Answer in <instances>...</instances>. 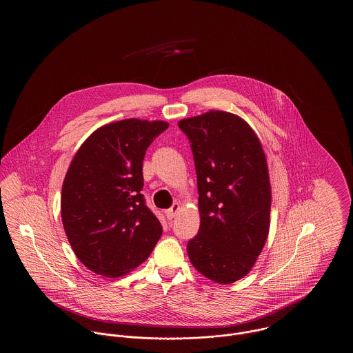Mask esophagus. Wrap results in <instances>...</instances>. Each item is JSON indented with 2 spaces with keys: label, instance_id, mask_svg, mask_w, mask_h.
Masks as SVG:
<instances>
[{
  "label": "esophagus",
  "instance_id": "obj_1",
  "mask_svg": "<svg viewBox=\"0 0 353 353\" xmlns=\"http://www.w3.org/2000/svg\"><path fill=\"white\" fill-rule=\"evenodd\" d=\"M180 203L179 202H174L173 205H172V208L168 209V210H165V216H167V219H173L176 216H177V213L180 212Z\"/></svg>",
  "mask_w": 353,
  "mask_h": 353
}]
</instances>
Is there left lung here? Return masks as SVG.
Masks as SVG:
<instances>
[{
	"label": "left lung",
	"mask_w": 353,
	"mask_h": 353,
	"mask_svg": "<svg viewBox=\"0 0 353 353\" xmlns=\"http://www.w3.org/2000/svg\"><path fill=\"white\" fill-rule=\"evenodd\" d=\"M179 127L190 141L200 194L189 259L208 279L234 283L249 274L269 235L266 154L252 127L230 112L210 110Z\"/></svg>",
	"instance_id": "obj_1"
}]
</instances>
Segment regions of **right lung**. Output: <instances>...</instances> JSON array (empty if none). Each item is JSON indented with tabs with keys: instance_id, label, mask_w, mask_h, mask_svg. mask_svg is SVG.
Masks as SVG:
<instances>
[{
	"instance_id": "add662e5",
	"label": "right lung",
	"mask_w": 353,
	"mask_h": 353,
	"mask_svg": "<svg viewBox=\"0 0 353 353\" xmlns=\"http://www.w3.org/2000/svg\"><path fill=\"white\" fill-rule=\"evenodd\" d=\"M169 124L125 119L90 134L68 169L61 214L77 258L92 272L118 278L141 265L163 226L140 193L143 160Z\"/></svg>"
}]
</instances>
